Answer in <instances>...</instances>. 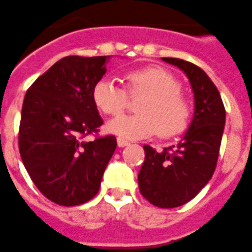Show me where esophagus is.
<instances>
[{
  "instance_id": "esophagus-1",
  "label": "esophagus",
  "mask_w": 252,
  "mask_h": 252,
  "mask_svg": "<svg viewBox=\"0 0 252 252\" xmlns=\"http://www.w3.org/2000/svg\"><path fill=\"white\" fill-rule=\"evenodd\" d=\"M117 142H118V146L119 148H125V146H127L130 142L128 141H126V139L121 138V137H118V139H117Z\"/></svg>"
}]
</instances>
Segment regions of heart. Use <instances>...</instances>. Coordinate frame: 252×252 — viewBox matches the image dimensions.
<instances>
[{
    "mask_svg": "<svg viewBox=\"0 0 252 252\" xmlns=\"http://www.w3.org/2000/svg\"><path fill=\"white\" fill-rule=\"evenodd\" d=\"M128 94H145L135 115H121L110 121V133L125 139L148 138L156 133L170 137L188 124L189 106L179 93L177 80L162 68L149 67L126 75ZM94 103L108 115H118L127 103V93L117 79H100L94 86Z\"/></svg>",
    "mask_w": 252,
    "mask_h": 252,
    "instance_id": "heart-1",
    "label": "heart"
}]
</instances>
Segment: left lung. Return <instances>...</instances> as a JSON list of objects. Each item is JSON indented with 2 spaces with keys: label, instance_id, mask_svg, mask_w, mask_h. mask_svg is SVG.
I'll use <instances>...</instances> for the list:
<instances>
[{
  "label": "left lung",
  "instance_id": "obj_1",
  "mask_svg": "<svg viewBox=\"0 0 252 252\" xmlns=\"http://www.w3.org/2000/svg\"><path fill=\"white\" fill-rule=\"evenodd\" d=\"M162 60L187 75L194 98L193 117L184 135L170 148L157 152L145 145L138 185L149 203L159 208H174L193 199L212 177L225 125V108L219 90L201 68L181 59Z\"/></svg>",
  "mask_w": 252,
  "mask_h": 252
}]
</instances>
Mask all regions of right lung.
<instances>
[{"instance_id":"right-lung-1","label":"right lung","mask_w":252,"mask_h":252,"mask_svg":"<svg viewBox=\"0 0 252 252\" xmlns=\"http://www.w3.org/2000/svg\"><path fill=\"white\" fill-rule=\"evenodd\" d=\"M108 62L110 56L60 59L25 94L18 135L21 159L38 190L59 205L93 199L117 148L114 135L83 141L103 124L93 90Z\"/></svg>"}]
</instances>
